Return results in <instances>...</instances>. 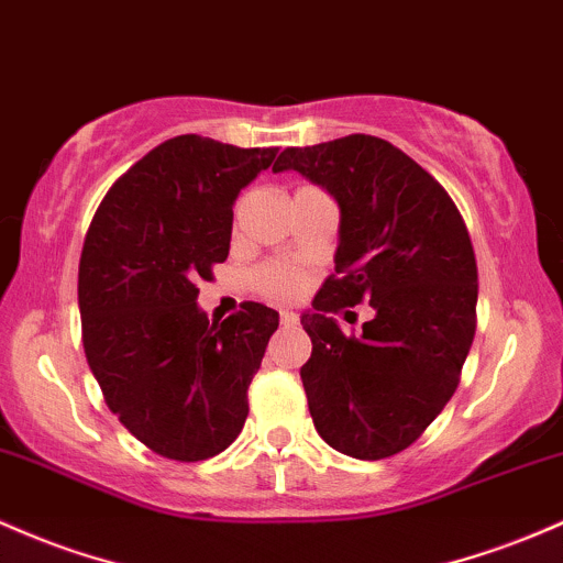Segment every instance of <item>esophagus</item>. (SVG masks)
Here are the masks:
<instances>
[{
  "label": "esophagus",
  "instance_id": "obj_1",
  "mask_svg": "<svg viewBox=\"0 0 563 563\" xmlns=\"http://www.w3.org/2000/svg\"><path fill=\"white\" fill-rule=\"evenodd\" d=\"M280 325H283V329H296V325H299V314L283 310L280 312Z\"/></svg>",
  "mask_w": 563,
  "mask_h": 563
}]
</instances>
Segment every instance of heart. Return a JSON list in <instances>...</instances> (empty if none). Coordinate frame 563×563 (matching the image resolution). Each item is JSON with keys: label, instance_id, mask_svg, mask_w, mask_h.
Returning <instances> with one entry per match:
<instances>
[{"label": "heart", "instance_id": "1", "mask_svg": "<svg viewBox=\"0 0 563 563\" xmlns=\"http://www.w3.org/2000/svg\"><path fill=\"white\" fill-rule=\"evenodd\" d=\"M253 283L264 296H272V299H296L301 291H305V277H301L299 269H294L291 264H267V267L256 269L253 275Z\"/></svg>", "mask_w": 563, "mask_h": 563}]
</instances>
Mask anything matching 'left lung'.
Listing matches in <instances>:
<instances>
[{
    "label": "left lung",
    "mask_w": 563,
    "mask_h": 563,
    "mask_svg": "<svg viewBox=\"0 0 563 563\" xmlns=\"http://www.w3.org/2000/svg\"><path fill=\"white\" fill-rule=\"evenodd\" d=\"M272 170L301 173L339 206L336 275L301 314L314 430L355 460L404 452L452 400L475 336L478 269L465 221L428 170L376 135L291 146ZM361 300L377 314L347 338L330 314Z\"/></svg>",
    "instance_id": "left-lung-1"
}]
</instances>
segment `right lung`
Returning a JSON list of instances; mask_svg holds the SVG:
<instances>
[{
  "label": "right lung",
  "instance_id": "1",
  "mask_svg": "<svg viewBox=\"0 0 563 563\" xmlns=\"http://www.w3.org/2000/svg\"><path fill=\"white\" fill-rule=\"evenodd\" d=\"M275 154L176 135L117 178L85 238L88 366L117 419L168 460L224 452L249 417V385L280 314L245 301L211 323L197 280L227 262L234 200Z\"/></svg>",
  "mask_w": 563,
  "mask_h": 563
}]
</instances>
